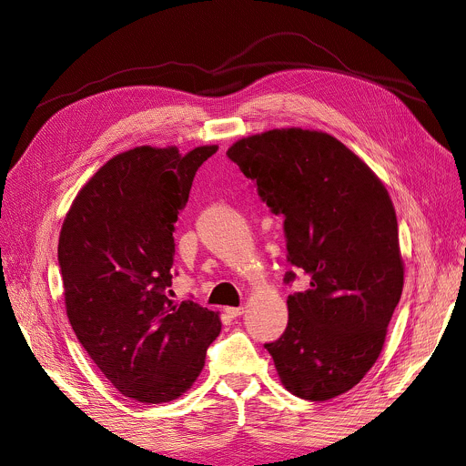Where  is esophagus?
I'll list each match as a JSON object with an SVG mask.
<instances>
[{
    "mask_svg": "<svg viewBox=\"0 0 466 466\" xmlns=\"http://www.w3.org/2000/svg\"><path fill=\"white\" fill-rule=\"evenodd\" d=\"M226 313H228L231 319H235V317H240V315L244 313V308H242V306H238V308H226Z\"/></svg>",
    "mask_w": 466,
    "mask_h": 466,
    "instance_id": "34e87169",
    "label": "esophagus"
}]
</instances>
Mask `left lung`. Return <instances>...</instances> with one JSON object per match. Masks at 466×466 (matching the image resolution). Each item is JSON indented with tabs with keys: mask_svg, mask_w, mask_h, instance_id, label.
<instances>
[{
	"mask_svg": "<svg viewBox=\"0 0 466 466\" xmlns=\"http://www.w3.org/2000/svg\"><path fill=\"white\" fill-rule=\"evenodd\" d=\"M228 157L283 217L288 261L309 276V288L288 299L285 332L265 349L293 396H341L375 364L401 299L391 199L375 173L325 132L268 130L237 141ZM295 278L288 270L283 281Z\"/></svg>",
	"mask_w": 466,
	"mask_h": 466,
	"instance_id": "1",
	"label": "left lung"
}]
</instances>
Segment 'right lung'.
Wrapping results in <instances>:
<instances>
[{
  "mask_svg": "<svg viewBox=\"0 0 466 466\" xmlns=\"http://www.w3.org/2000/svg\"><path fill=\"white\" fill-rule=\"evenodd\" d=\"M217 146L181 157L136 147L106 162L61 228L66 315L91 360L139 403L177 400L199 377L220 319L173 291L175 222Z\"/></svg>",
  "mask_w": 466,
  "mask_h": 466,
  "instance_id": "1",
  "label": "right lung"
}]
</instances>
